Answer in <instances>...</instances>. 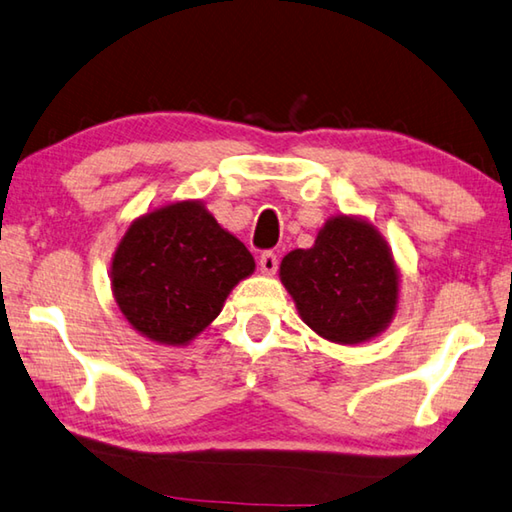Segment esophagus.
<instances>
[{"label":"esophagus","mask_w":512,"mask_h":512,"mask_svg":"<svg viewBox=\"0 0 512 512\" xmlns=\"http://www.w3.org/2000/svg\"><path fill=\"white\" fill-rule=\"evenodd\" d=\"M258 265H261V272L263 274H274L279 270V256L274 254V251H263L261 258H258Z\"/></svg>","instance_id":"obj_1"}]
</instances>
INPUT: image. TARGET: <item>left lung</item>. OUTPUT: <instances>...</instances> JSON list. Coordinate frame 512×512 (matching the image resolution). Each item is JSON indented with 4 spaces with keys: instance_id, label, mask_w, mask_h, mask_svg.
Segmentation results:
<instances>
[{
    "instance_id": "obj_1",
    "label": "left lung",
    "mask_w": 512,
    "mask_h": 512,
    "mask_svg": "<svg viewBox=\"0 0 512 512\" xmlns=\"http://www.w3.org/2000/svg\"><path fill=\"white\" fill-rule=\"evenodd\" d=\"M281 281L301 319L328 342H369L396 315V263L387 240L360 218H330L315 247L283 258Z\"/></svg>"
}]
</instances>
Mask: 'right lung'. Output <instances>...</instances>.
Instances as JSON below:
<instances>
[{"mask_svg":"<svg viewBox=\"0 0 512 512\" xmlns=\"http://www.w3.org/2000/svg\"><path fill=\"white\" fill-rule=\"evenodd\" d=\"M254 256L202 202L166 204L130 224L112 258L123 317L152 342L184 346L220 315Z\"/></svg>","mask_w":512,"mask_h":512,"instance_id":"add662e5","label":"right lung"}]
</instances>
